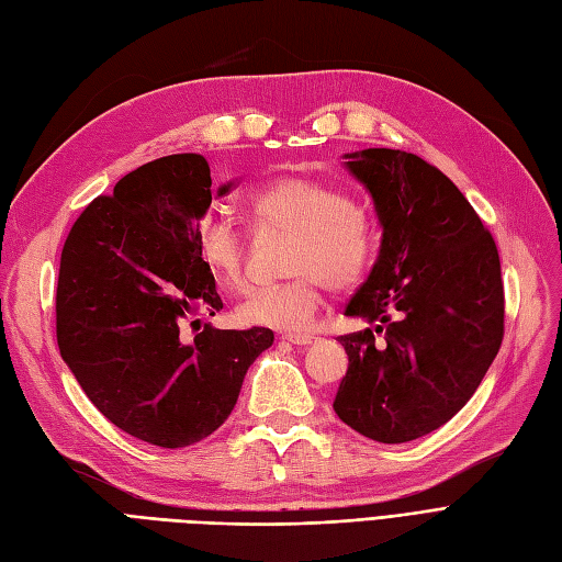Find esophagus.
<instances>
[{
    "label": "esophagus",
    "instance_id": "esophagus-1",
    "mask_svg": "<svg viewBox=\"0 0 562 562\" xmlns=\"http://www.w3.org/2000/svg\"><path fill=\"white\" fill-rule=\"evenodd\" d=\"M283 340H288L291 345H297V347H305V345H312V336H295V333H288V336H283Z\"/></svg>",
    "mask_w": 562,
    "mask_h": 562
}]
</instances>
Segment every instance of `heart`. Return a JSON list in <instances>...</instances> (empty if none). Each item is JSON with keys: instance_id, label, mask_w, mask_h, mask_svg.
<instances>
[{"instance_id": "1", "label": "heart", "mask_w": 562, "mask_h": 562, "mask_svg": "<svg viewBox=\"0 0 562 562\" xmlns=\"http://www.w3.org/2000/svg\"><path fill=\"white\" fill-rule=\"evenodd\" d=\"M250 212L255 222L297 232L288 255V274L295 277L252 288L238 318L248 326L305 333L324 307V281L333 291H350L367 274L378 246L375 220L342 189L307 177L267 181L250 193ZM195 248L224 288L244 285L246 236L232 217L201 220Z\"/></svg>"}]
</instances>
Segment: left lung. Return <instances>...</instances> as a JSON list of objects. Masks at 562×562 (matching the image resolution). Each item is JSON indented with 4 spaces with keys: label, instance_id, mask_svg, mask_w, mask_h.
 Instances as JSON below:
<instances>
[{
    "label": "left lung",
    "instance_id": "left-lung-1",
    "mask_svg": "<svg viewBox=\"0 0 562 562\" xmlns=\"http://www.w3.org/2000/svg\"><path fill=\"white\" fill-rule=\"evenodd\" d=\"M383 226L369 279L345 307L350 367L333 408L383 445L412 442L457 416L504 340V281L492 234L453 181L394 148L347 154Z\"/></svg>",
    "mask_w": 562,
    "mask_h": 562
}]
</instances>
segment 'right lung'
<instances>
[{"instance_id": "right-lung-1", "label": "right lung", "mask_w": 562, "mask_h": 562, "mask_svg": "<svg viewBox=\"0 0 562 562\" xmlns=\"http://www.w3.org/2000/svg\"><path fill=\"white\" fill-rule=\"evenodd\" d=\"M210 187V165L199 154L150 160L85 207L60 252V357L113 426L162 449L215 432L236 406L248 367L274 342L269 328L205 324L193 340L181 333L195 314L222 310L215 277L195 248Z\"/></svg>"}]
</instances>
